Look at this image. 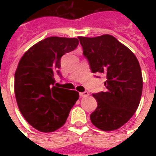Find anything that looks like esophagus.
I'll use <instances>...</instances> for the list:
<instances>
[{
  "mask_svg": "<svg viewBox=\"0 0 156 156\" xmlns=\"http://www.w3.org/2000/svg\"><path fill=\"white\" fill-rule=\"evenodd\" d=\"M79 95H80L81 97H87V96L89 95V93L87 91H84V92H81Z\"/></svg>",
  "mask_w": 156,
  "mask_h": 156,
  "instance_id": "34e87169",
  "label": "esophagus"
}]
</instances>
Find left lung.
<instances>
[{
  "instance_id": "obj_1",
  "label": "left lung",
  "mask_w": 156,
  "mask_h": 156,
  "mask_svg": "<svg viewBox=\"0 0 156 156\" xmlns=\"http://www.w3.org/2000/svg\"><path fill=\"white\" fill-rule=\"evenodd\" d=\"M78 38L91 71L107 75L106 91L92 95L98 106L90 114L91 123L104 131L117 129L133 116L140 103L143 83L139 62L112 35Z\"/></svg>"
}]
</instances>
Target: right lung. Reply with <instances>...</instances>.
Instances as JSON below:
<instances>
[{
  "label": "right lung",
  "instance_id": "right-lung-1",
  "mask_svg": "<svg viewBox=\"0 0 156 156\" xmlns=\"http://www.w3.org/2000/svg\"><path fill=\"white\" fill-rule=\"evenodd\" d=\"M76 38L52 36L23 54L14 74V93L25 120L37 130L50 133L66 123L79 93L55 85L54 73L64 54L77 48Z\"/></svg>",
  "mask_w": 156,
  "mask_h": 156
}]
</instances>
